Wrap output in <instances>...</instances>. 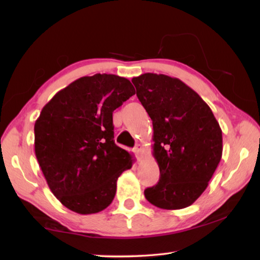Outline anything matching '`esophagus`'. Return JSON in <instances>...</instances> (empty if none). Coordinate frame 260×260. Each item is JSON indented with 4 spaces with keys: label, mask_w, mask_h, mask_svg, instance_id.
I'll use <instances>...</instances> for the list:
<instances>
[{
    "label": "esophagus",
    "mask_w": 260,
    "mask_h": 260,
    "mask_svg": "<svg viewBox=\"0 0 260 260\" xmlns=\"http://www.w3.org/2000/svg\"><path fill=\"white\" fill-rule=\"evenodd\" d=\"M133 151H134L135 155L138 156V158L140 159V158H141V155H142L143 148H142V146H140V144H138V146H136V147L133 149Z\"/></svg>",
    "instance_id": "1"
}]
</instances>
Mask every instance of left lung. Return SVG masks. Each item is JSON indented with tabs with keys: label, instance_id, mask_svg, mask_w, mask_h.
Masks as SVG:
<instances>
[{
	"label": "left lung",
	"instance_id": "8db88e82",
	"mask_svg": "<svg viewBox=\"0 0 260 260\" xmlns=\"http://www.w3.org/2000/svg\"><path fill=\"white\" fill-rule=\"evenodd\" d=\"M152 120L157 184L144 190L152 205L179 210L203 193L222 156V132L212 110L186 83L165 74L132 79Z\"/></svg>",
	"mask_w": 260,
	"mask_h": 260
}]
</instances>
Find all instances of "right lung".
<instances>
[{"instance_id": "right-lung-1", "label": "right lung", "mask_w": 260, "mask_h": 260, "mask_svg": "<svg viewBox=\"0 0 260 260\" xmlns=\"http://www.w3.org/2000/svg\"><path fill=\"white\" fill-rule=\"evenodd\" d=\"M135 89L114 74L82 77L59 90L34 125L35 156L51 192L79 214L112 203L133 156L114 143L112 112Z\"/></svg>"}]
</instances>
